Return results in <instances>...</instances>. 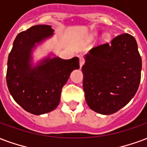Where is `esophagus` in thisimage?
I'll return each mask as SVG.
<instances>
[{
	"label": "esophagus",
	"instance_id": "obj_1",
	"mask_svg": "<svg viewBox=\"0 0 147 147\" xmlns=\"http://www.w3.org/2000/svg\"><path fill=\"white\" fill-rule=\"evenodd\" d=\"M85 63V60L83 58L82 56H79V66H80V68H82V66L84 65Z\"/></svg>",
	"mask_w": 147,
	"mask_h": 147
}]
</instances>
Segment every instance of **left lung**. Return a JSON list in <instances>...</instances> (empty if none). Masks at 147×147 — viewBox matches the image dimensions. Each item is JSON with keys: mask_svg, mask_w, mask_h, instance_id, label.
Returning <instances> with one entry per match:
<instances>
[{"mask_svg": "<svg viewBox=\"0 0 147 147\" xmlns=\"http://www.w3.org/2000/svg\"><path fill=\"white\" fill-rule=\"evenodd\" d=\"M85 60L83 90L91 110L111 115L125 106L136 93L142 59L132 36L118 35L111 43L93 47Z\"/></svg>", "mask_w": 147, "mask_h": 147, "instance_id": "left-lung-1", "label": "left lung"}]
</instances>
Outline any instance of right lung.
<instances>
[{
  "label": "right lung",
  "instance_id": "1",
  "mask_svg": "<svg viewBox=\"0 0 147 147\" xmlns=\"http://www.w3.org/2000/svg\"><path fill=\"white\" fill-rule=\"evenodd\" d=\"M54 34L51 26L37 25L17 35L8 55L6 80L8 90L25 111L40 115L57 107L61 89L71 72L79 68V57H50L32 67V50Z\"/></svg>",
  "mask_w": 147,
  "mask_h": 147
}]
</instances>
